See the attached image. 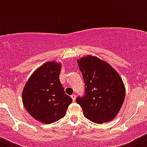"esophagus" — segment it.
<instances>
[{
    "instance_id": "1",
    "label": "esophagus",
    "mask_w": 147,
    "mask_h": 147,
    "mask_svg": "<svg viewBox=\"0 0 147 147\" xmlns=\"http://www.w3.org/2000/svg\"><path fill=\"white\" fill-rule=\"evenodd\" d=\"M71 97H72V101L75 102V97H76V95H75V94H72V95H71Z\"/></svg>"
}]
</instances>
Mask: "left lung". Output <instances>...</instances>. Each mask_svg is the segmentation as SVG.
I'll list each match as a JSON object with an SVG mask.
<instances>
[{
	"label": "left lung",
	"instance_id": "left-lung-1",
	"mask_svg": "<svg viewBox=\"0 0 147 147\" xmlns=\"http://www.w3.org/2000/svg\"><path fill=\"white\" fill-rule=\"evenodd\" d=\"M84 80V94L76 102L84 116L97 124L116 117L124 102L125 87L118 72L107 62L87 55L78 60Z\"/></svg>",
	"mask_w": 147,
	"mask_h": 147
}]
</instances>
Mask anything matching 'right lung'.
Wrapping results in <instances>:
<instances>
[{
	"instance_id": "add662e5",
	"label": "right lung",
	"mask_w": 147,
	"mask_h": 147,
	"mask_svg": "<svg viewBox=\"0 0 147 147\" xmlns=\"http://www.w3.org/2000/svg\"><path fill=\"white\" fill-rule=\"evenodd\" d=\"M61 64L47 62L32 74L23 90V103L35 119L51 124L64 117L72 100L65 93L59 75Z\"/></svg>"
}]
</instances>
